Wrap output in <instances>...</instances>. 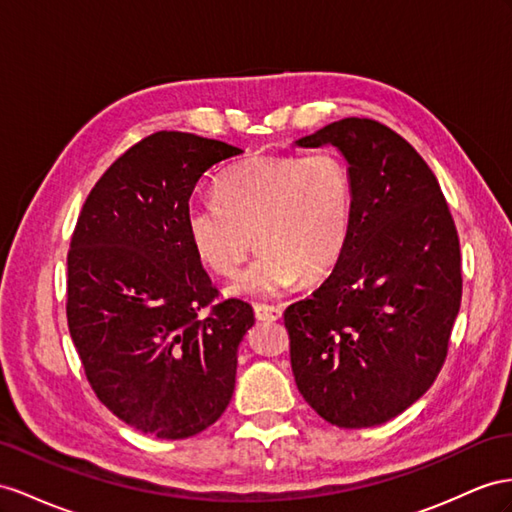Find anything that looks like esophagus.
<instances>
[{"label":"esophagus","instance_id":"1","mask_svg":"<svg viewBox=\"0 0 512 512\" xmlns=\"http://www.w3.org/2000/svg\"><path fill=\"white\" fill-rule=\"evenodd\" d=\"M283 309L279 305H255V318L264 322H277L281 320Z\"/></svg>","mask_w":512,"mask_h":512}]
</instances>
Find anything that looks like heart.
Returning a JSON list of instances; mask_svg holds the SVG:
<instances>
[{"instance_id": "1", "label": "heart", "mask_w": 512, "mask_h": 512, "mask_svg": "<svg viewBox=\"0 0 512 512\" xmlns=\"http://www.w3.org/2000/svg\"><path fill=\"white\" fill-rule=\"evenodd\" d=\"M355 216V183L342 155H255L216 179V196L192 199L190 242L216 274L238 270L255 242L261 251L229 285L248 298H272L316 279L342 257Z\"/></svg>"}]
</instances>
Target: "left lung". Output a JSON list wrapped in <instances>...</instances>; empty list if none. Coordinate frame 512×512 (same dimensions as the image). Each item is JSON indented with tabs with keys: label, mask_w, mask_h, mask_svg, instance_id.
Wrapping results in <instances>:
<instances>
[{
	"label": "left lung",
	"mask_w": 512,
	"mask_h": 512,
	"mask_svg": "<svg viewBox=\"0 0 512 512\" xmlns=\"http://www.w3.org/2000/svg\"><path fill=\"white\" fill-rule=\"evenodd\" d=\"M296 144L346 157L355 216L329 279L283 313L292 372L326 422L370 428L441 372L463 294L458 233L437 177L387 125L352 116Z\"/></svg>",
	"instance_id": "left-lung-1"
}]
</instances>
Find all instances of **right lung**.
<instances>
[{
    "instance_id": "add662e5",
    "label": "right lung",
    "mask_w": 512,
    "mask_h": 512,
    "mask_svg": "<svg viewBox=\"0 0 512 512\" xmlns=\"http://www.w3.org/2000/svg\"><path fill=\"white\" fill-rule=\"evenodd\" d=\"M242 149L183 131L136 142L90 190L67 257V320L97 398L144 435L186 439L225 413L255 324L218 290L188 235L207 168Z\"/></svg>"
}]
</instances>
